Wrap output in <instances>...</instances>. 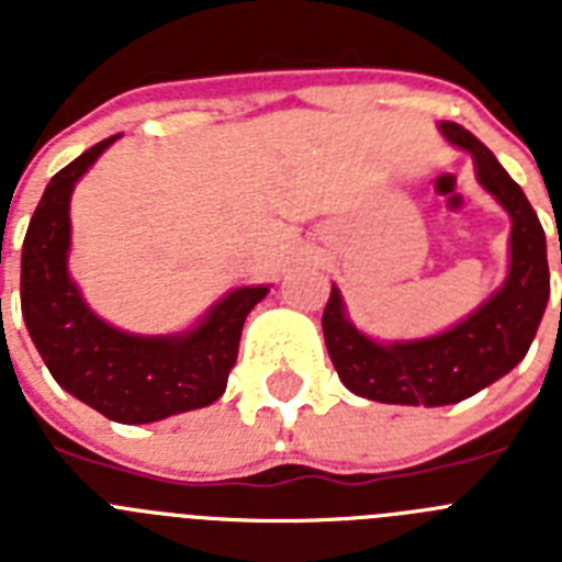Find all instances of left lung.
I'll return each mask as SVG.
<instances>
[{
    "mask_svg": "<svg viewBox=\"0 0 562 562\" xmlns=\"http://www.w3.org/2000/svg\"><path fill=\"white\" fill-rule=\"evenodd\" d=\"M453 146L473 154L479 182L513 216L509 276L481 310L445 335L382 346L346 321L340 292L331 286L324 337L342 385L357 396L391 405H453L513 371L538 335L549 301L546 233L518 182L495 154L459 123H441ZM562 265V250H560Z\"/></svg>",
    "mask_w": 562,
    "mask_h": 562,
    "instance_id": "8db88e82",
    "label": "left lung"
}]
</instances>
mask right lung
<instances>
[{
	"label": "right lung",
	"instance_id": "1",
	"mask_svg": "<svg viewBox=\"0 0 562 562\" xmlns=\"http://www.w3.org/2000/svg\"><path fill=\"white\" fill-rule=\"evenodd\" d=\"M117 137L87 148L44 188L22 245V315L64 391L106 419L146 425L225 394L245 317L267 286L233 290L196 329L177 337L126 335L92 315L67 276L69 193Z\"/></svg>",
	"mask_w": 562,
	"mask_h": 562
}]
</instances>
